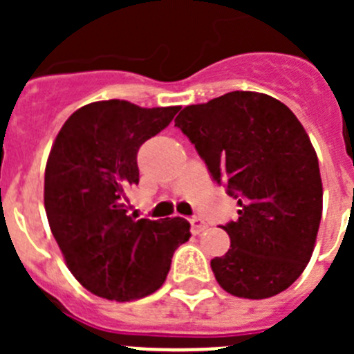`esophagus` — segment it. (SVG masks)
Wrapping results in <instances>:
<instances>
[{
    "mask_svg": "<svg viewBox=\"0 0 354 354\" xmlns=\"http://www.w3.org/2000/svg\"><path fill=\"white\" fill-rule=\"evenodd\" d=\"M189 223H192V232L193 234L204 232L205 228H207V225L204 223V220H202V218H198V216H193L192 220H189Z\"/></svg>",
    "mask_w": 354,
    "mask_h": 354,
    "instance_id": "esophagus-1",
    "label": "esophagus"
}]
</instances>
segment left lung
Masks as SVG:
<instances>
[{"instance_id": "1", "label": "left lung", "mask_w": 354, "mask_h": 354, "mask_svg": "<svg viewBox=\"0 0 354 354\" xmlns=\"http://www.w3.org/2000/svg\"><path fill=\"white\" fill-rule=\"evenodd\" d=\"M211 171L237 200L223 230L230 248L211 261L232 296L271 298L298 280L314 252L323 183L308 134L274 97L228 92L175 118Z\"/></svg>"}]
</instances>
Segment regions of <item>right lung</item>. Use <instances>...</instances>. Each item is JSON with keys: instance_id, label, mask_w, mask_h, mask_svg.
<instances>
[{"instance_id": "1", "label": "right lung", "mask_w": 354, "mask_h": 354, "mask_svg": "<svg viewBox=\"0 0 354 354\" xmlns=\"http://www.w3.org/2000/svg\"><path fill=\"white\" fill-rule=\"evenodd\" d=\"M179 109L92 102L67 118L53 143L44 177L49 227L71 273L95 296L129 301L156 292L175 250L192 236L179 216H127L126 193L140 180V147Z\"/></svg>"}]
</instances>
